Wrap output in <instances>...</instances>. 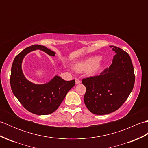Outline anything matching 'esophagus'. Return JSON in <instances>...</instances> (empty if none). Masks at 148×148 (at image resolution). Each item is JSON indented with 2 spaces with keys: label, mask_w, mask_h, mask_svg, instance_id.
Instances as JSON below:
<instances>
[{
  "label": "esophagus",
  "mask_w": 148,
  "mask_h": 148,
  "mask_svg": "<svg viewBox=\"0 0 148 148\" xmlns=\"http://www.w3.org/2000/svg\"><path fill=\"white\" fill-rule=\"evenodd\" d=\"M81 83V81L79 79H76V84H79Z\"/></svg>",
  "instance_id": "esophagus-1"
}]
</instances>
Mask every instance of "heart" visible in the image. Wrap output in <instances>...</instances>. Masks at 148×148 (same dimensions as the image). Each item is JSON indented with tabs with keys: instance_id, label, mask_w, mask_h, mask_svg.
Masks as SVG:
<instances>
[{
	"instance_id": "b5f03b06",
	"label": "heart",
	"mask_w": 148,
	"mask_h": 148,
	"mask_svg": "<svg viewBox=\"0 0 148 148\" xmlns=\"http://www.w3.org/2000/svg\"><path fill=\"white\" fill-rule=\"evenodd\" d=\"M101 57L95 56L90 57L78 62L74 66L75 70L78 72L88 71L90 75H94L97 73L102 68V64L100 62Z\"/></svg>"
}]
</instances>
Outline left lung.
I'll return each mask as SVG.
<instances>
[{"label": "left lung", "mask_w": 148, "mask_h": 148, "mask_svg": "<svg viewBox=\"0 0 148 148\" xmlns=\"http://www.w3.org/2000/svg\"><path fill=\"white\" fill-rule=\"evenodd\" d=\"M110 48L116 53L110 67L99 76L82 81L86 88L84 102L88 109L97 115L108 114L118 109L134 86V67L129 55L116 46Z\"/></svg>", "instance_id": "left-lung-1"}]
</instances>
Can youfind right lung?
Here are the masks:
<instances>
[{
  "mask_svg": "<svg viewBox=\"0 0 148 148\" xmlns=\"http://www.w3.org/2000/svg\"><path fill=\"white\" fill-rule=\"evenodd\" d=\"M37 49L51 56L56 54L44 46L34 45L27 47L14 59L10 83L12 93L27 111L37 115H47L58 109L69 91L75 85V80L65 81L58 76L42 84L28 80L22 71V62L28 53Z\"/></svg>",
  "mask_w": 148,
  "mask_h": 148,
  "instance_id": "right-lung-1",
  "label": "right lung"
}]
</instances>
